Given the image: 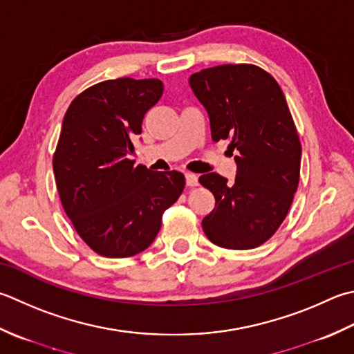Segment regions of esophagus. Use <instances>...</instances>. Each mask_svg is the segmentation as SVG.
I'll return each instance as SVG.
<instances>
[{"mask_svg":"<svg viewBox=\"0 0 354 354\" xmlns=\"http://www.w3.org/2000/svg\"><path fill=\"white\" fill-rule=\"evenodd\" d=\"M185 183L189 187H196L198 185V176L195 173H185Z\"/></svg>","mask_w":354,"mask_h":354,"instance_id":"esophagus-1","label":"esophagus"}]
</instances>
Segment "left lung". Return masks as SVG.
Wrapping results in <instances>:
<instances>
[{
  "label": "left lung",
  "instance_id": "obj_1",
  "mask_svg": "<svg viewBox=\"0 0 354 354\" xmlns=\"http://www.w3.org/2000/svg\"><path fill=\"white\" fill-rule=\"evenodd\" d=\"M189 82L209 113L212 140H230L238 165L233 183L218 173L199 176L214 196L204 233L223 248L259 247L286 219L299 184L302 149L286 96L253 64L204 68Z\"/></svg>",
  "mask_w": 354,
  "mask_h": 354
}]
</instances>
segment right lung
Here are the masks:
<instances>
[{"label": "right lung", "mask_w": 354, "mask_h": 354, "mask_svg": "<svg viewBox=\"0 0 354 354\" xmlns=\"http://www.w3.org/2000/svg\"><path fill=\"white\" fill-rule=\"evenodd\" d=\"M156 78L109 80L71 102L53 155L59 199L81 239L106 258L144 252L181 196L183 173L135 165L133 140L162 96Z\"/></svg>", "instance_id": "add662e5"}]
</instances>
